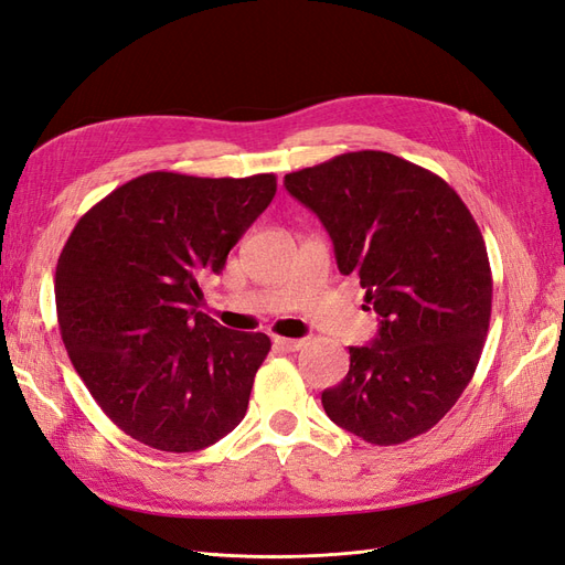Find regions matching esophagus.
<instances>
[{
    "label": "esophagus",
    "instance_id": "obj_1",
    "mask_svg": "<svg viewBox=\"0 0 565 565\" xmlns=\"http://www.w3.org/2000/svg\"><path fill=\"white\" fill-rule=\"evenodd\" d=\"M273 344L282 351H299L301 347H306V339H287V337H276Z\"/></svg>",
    "mask_w": 565,
    "mask_h": 565
}]
</instances>
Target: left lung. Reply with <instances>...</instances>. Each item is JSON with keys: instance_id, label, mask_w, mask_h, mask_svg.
I'll return each instance as SVG.
<instances>
[{"instance_id": "left-lung-1", "label": "left lung", "mask_w": 565, "mask_h": 565, "mask_svg": "<svg viewBox=\"0 0 565 565\" xmlns=\"http://www.w3.org/2000/svg\"><path fill=\"white\" fill-rule=\"evenodd\" d=\"M287 193L330 233L337 266L380 316L349 374L322 391L328 417L372 446L436 426L481 358L492 276L483 235L452 188L382 150L344 152L285 177Z\"/></svg>"}]
</instances>
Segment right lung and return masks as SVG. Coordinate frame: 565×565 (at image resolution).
Instances as JSON below:
<instances>
[{"label": "right lung", "instance_id": "right-lung-1", "mask_svg": "<svg viewBox=\"0 0 565 565\" xmlns=\"http://www.w3.org/2000/svg\"><path fill=\"white\" fill-rule=\"evenodd\" d=\"M276 188V174L150 172L67 237L54 280L63 344L100 409L143 446L195 452L243 422L270 339L198 311L200 280L224 270Z\"/></svg>", "mask_w": 565, "mask_h": 565}]
</instances>
